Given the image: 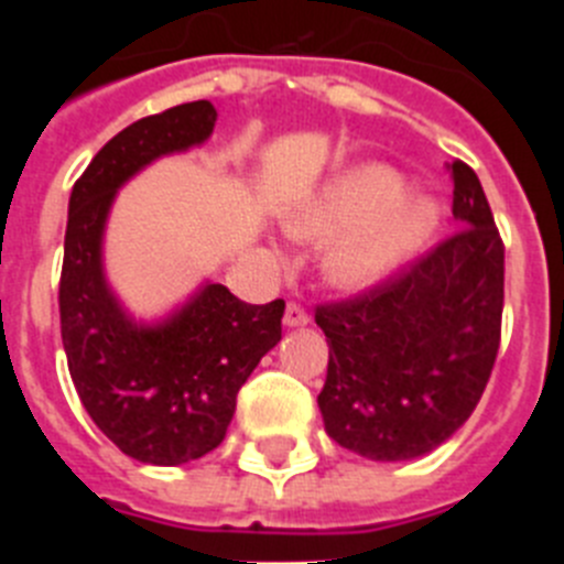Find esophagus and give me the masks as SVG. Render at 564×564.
I'll return each instance as SVG.
<instances>
[{"label":"esophagus","instance_id":"1","mask_svg":"<svg viewBox=\"0 0 564 564\" xmlns=\"http://www.w3.org/2000/svg\"><path fill=\"white\" fill-rule=\"evenodd\" d=\"M282 322H285V327H305L307 322H311V316H307L296 302H291V305L285 307V318H282Z\"/></svg>","mask_w":564,"mask_h":564}]
</instances>
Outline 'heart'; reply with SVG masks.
<instances>
[{
  "mask_svg": "<svg viewBox=\"0 0 564 564\" xmlns=\"http://www.w3.org/2000/svg\"><path fill=\"white\" fill-rule=\"evenodd\" d=\"M401 194L398 172L367 163L338 174L288 217L285 228L296 239L336 237L322 257L325 279L338 291H370L435 231V206Z\"/></svg>",
  "mask_w": 564,
  "mask_h": 564,
  "instance_id": "obj_1",
  "label": "heart"
}]
</instances>
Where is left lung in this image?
Listing matches in <instances>:
<instances>
[{
	"mask_svg": "<svg viewBox=\"0 0 564 564\" xmlns=\"http://www.w3.org/2000/svg\"><path fill=\"white\" fill-rule=\"evenodd\" d=\"M449 174L460 231L381 288L316 307L330 347L318 410L367 460H415L449 441L495 367L506 248L477 174L460 161Z\"/></svg>",
	"mask_w": 564,
	"mask_h": 564,
	"instance_id": "1",
	"label": "left lung"
}]
</instances>
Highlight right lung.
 I'll list each match as a JSON object with an SVG mask.
<instances>
[{"mask_svg":"<svg viewBox=\"0 0 564 564\" xmlns=\"http://www.w3.org/2000/svg\"><path fill=\"white\" fill-rule=\"evenodd\" d=\"M217 109L192 101L121 129L69 194L58 285L62 341L84 410L134 460L181 466L217 449L237 392L282 338L285 302L246 305L203 282L158 322L123 307L104 271V234L118 188L166 154L212 138Z\"/></svg>","mask_w":564,"mask_h":564,"instance_id":"1","label":"right lung"}]
</instances>
